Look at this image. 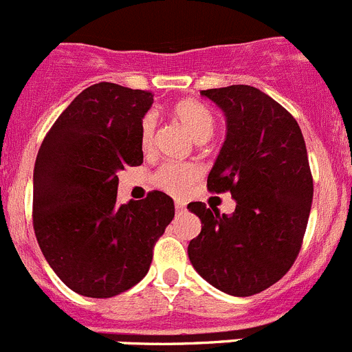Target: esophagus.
Listing matches in <instances>:
<instances>
[{"label":"esophagus","instance_id":"1","mask_svg":"<svg viewBox=\"0 0 352 352\" xmlns=\"http://www.w3.org/2000/svg\"><path fill=\"white\" fill-rule=\"evenodd\" d=\"M175 212L177 214H184L186 212V204L184 201H175Z\"/></svg>","mask_w":352,"mask_h":352}]
</instances>
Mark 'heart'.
Listing matches in <instances>:
<instances>
[{"label":"heart","instance_id":"b5f03b06","mask_svg":"<svg viewBox=\"0 0 352 352\" xmlns=\"http://www.w3.org/2000/svg\"><path fill=\"white\" fill-rule=\"evenodd\" d=\"M172 116L188 129L195 140L204 142L214 131L215 117L205 103L195 98H182L172 105ZM157 121L154 113H145L140 122V145L144 151H148L154 144ZM199 177V168L192 163H164L154 173L153 180L157 188L180 196L188 191L189 186Z\"/></svg>","mask_w":352,"mask_h":352}]
</instances>
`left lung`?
<instances>
[{
    "mask_svg": "<svg viewBox=\"0 0 352 352\" xmlns=\"http://www.w3.org/2000/svg\"><path fill=\"white\" fill-rule=\"evenodd\" d=\"M223 109L226 140L207 179L210 192H231L235 212L188 205L201 219L189 242L192 267L233 296L261 293L289 272L309 223L314 182L298 122L252 85L201 91Z\"/></svg>",
    "mask_w": 352,
    "mask_h": 352,
    "instance_id": "left-lung-1",
    "label": "left lung"
}]
</instances>
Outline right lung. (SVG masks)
<instances>
[{
  "label": "right lung",
  "instance_id": "1",
  "mask_svg": "<svg viewBox=\"0 0 352 352\" xmlns=\"http://www.w3.org/2000/svg\"><path fill=\"white\" fill-rule=\"evenodd\" d=\"M153 101L151 91L91 85L38 151L34 235L50 268L82 296L110 298L140 283L175 215L173 199L161 191L117 204V172L144 163L140 122Z\"/></svg>",
  "mask_w": 352,
  "mask_h": 352
}]
</instances>
